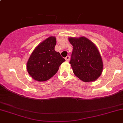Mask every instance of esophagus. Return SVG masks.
<instances>
[{"label": "esophagus", "instance_id": "34e87169", "mask_svg": "<svg viewBox=\"0 0 123 123\" xmlns=\"http://www.w3.org/2000/svg\"><path fill=\"white\" fill-rule=\"evenodd\" d=\"M66 61H67V62H68L70 61V56H67V57H66Z\"/></svg>", "mask_w": 123, "mask_h": 123}]
</instances>
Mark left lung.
<instances>
[{
	"label": "left lung",
	"mask_w": 123,
	"mask_h": 123,
	"mask_svg": "<svg viewBox=\"0 0 123 123\" xmlns=\"http://www.w3.org/2000/svg\"><path fill=\"white\" fill-rule=\"evenodd\" d=\"M73 46L70 64L74 74L84 82L96 80L103 70V62L97 46L85 37H69Z\"/></svg>",
	"instance_id": "obj_1"
}]
</instances>
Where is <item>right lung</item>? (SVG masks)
<instances>
[{"instance_id": "right-lung-1", "label": "right lung", "mask_w": 123, "mask_h": 123, "mask_svg": "<svg viewBox=\"0 0 123 123\" xmlns=\"http://www.w3.org/2000/svg\"><path fill=\"white\" fill-rule=\"evenodd\" d=\"M56 38L49 37L34 49L27 62L31 77L38 81H45L53 77L61 64L66 60L55 50Z\"/></svg>"}]
</instances>
